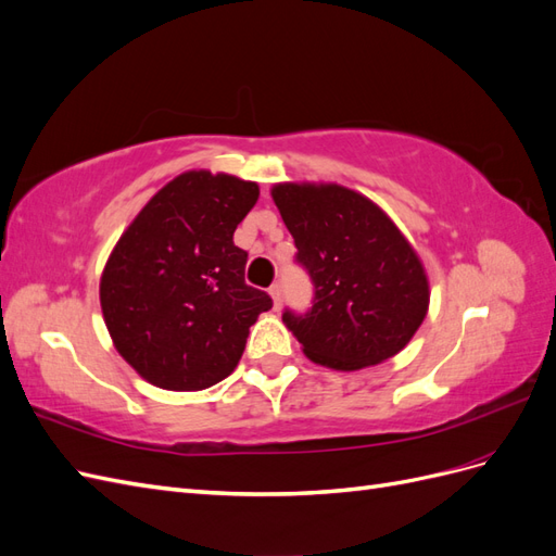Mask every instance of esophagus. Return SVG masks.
I'll return each mask as SVG.
<instances>
[{"label":"esophagus","instance_id":"esophagus-1","mask_svg":"<svg viewBox=\"0 0 556 556\" xmlns=\"http://www.w3.org/2000/svg\"><path fill=\"white\" fill-rule=\"evenodd\" d=\"M268 294H271V299H274V306L280 308V304H282V288H280L278 282L271 285V288H268Z\"/></svg>","mask_w":556,"mask_h":556}]
</instances>
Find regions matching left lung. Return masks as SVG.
I'll list each match as a JSON object with an SVG mask.
<instances>
[{
  "instance_id": "8db88e82",
  "label": "left lung",
  "mask_w": 556,
  "mask_h": 556,
  "mask_svg": "<svg viewBox=\"0 0 556 556\" xmlns=\"http://www.w3.org/2000/svg\"><path fill=\"white\" fill-rule=\"evenodd\" d=\"M271 197L308 268L315 304L282 323L333 371L376 366L410 343L429 313V276L376 201L339 182H276Z\"/></svg>"
}]
</instances>
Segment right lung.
Here are the masks:
<instances>
[{"label":"right lung","instance_id":"1","mask_svg":"<svg viewBox=\"0 0 556 556\" xmlns=\"http://www.w3.org/2000/svg\"><path fill=\"white\" fill-rule=\"evenodd\" d=\"M260 185L192 169L150 197L117 239L99 304L121 357L150 384L199 392L237 368L250 327L271 308L245 285L233 231Z\"/></svg>","mask_w":556,"mask_h":556}]
</instances>
